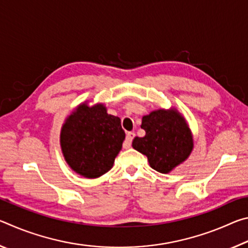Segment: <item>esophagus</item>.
Here are the masks:
<instances>
[{"label": "esophagus", "instance_id": "34e87169", "mask_svg": "<svg viewBox=\"0 0 248 248\" xmlns=\"http://www.w3.org/2000/svg\"><path fill=\"white\" fill-rule=\"evenodd\" d=\"M134 137H136V133L132 132V131L127 133V137H125V140L124 142V149H129L130 146H131L132 140H133Z\"/></svg>", "mask_w": 248, "mask_h": 248}]
</instances>
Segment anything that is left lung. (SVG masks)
<instances>
[{
    "label": "left lung",
    "instance_id": "1",
    "mask_svg": "<svg viewBox=\"0 0 248 248\" xmlns=\"http://www.w3.org/2000/svg\"><path fill=\"white\" fill-rule=\"evenodd\" d=\"M143 138L136 137L132 148L148 157L150 166L167 174L182 164L194 149L189 127L175 108L157 109L142 118Z\"/></svg>",
    "mask_w": 248,
    "mask_h": 248
}]
</instances>
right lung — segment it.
<instances>
[{"mask_svg":"<svg viewBox=\"0 0 248 248\" xmlns=\"http://www.w3.org/2000/svg\"><path fill=\"white\" fill-rule=\"evenodd\" d=\"M125 133L119 117L108 115L104 104L83 103L68 116L60 144L68 165L86 178H97L114 165Z\"/></svg>","mask_w":248,"mask_h":248,"instance_id":"obj_1","label":"right lung"}]
</instances>
